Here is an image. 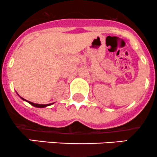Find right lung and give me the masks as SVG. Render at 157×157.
I'll list each match as a JSON object with an SVG mask.
<instances>
[{
	"instance_id": "right-lung-1",
	"label": "right lung",
	"mask_w": 157,
	"mask_h": 157,
	"mask_svg": "<svg viewBox=\"0 0 157 157\" xmlns=\"http://www.w3.org/2000/svg\"><path fill=\"white\" fill-rule=\"evenodd\" d=\"M21 98L23 99V100L24 101H26V100H25V99L24 98ZM26 101L28 102V103H29L31 105H33V106H34V107H36V108H45V107H46V106H49V105H52V104H48V105H40V104H35V103H33V102H31V101Z\"/></svg>"
}]
</instances>
